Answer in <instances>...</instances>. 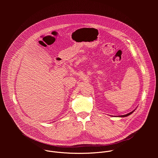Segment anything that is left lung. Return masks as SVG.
Returning a JSON list of instances; mask_svg holds the SVG:
<instances>
[{
  "mask_svg": "<svg viewBox=\"0 0 158 158\" xmlns=\"http://www.w3.org/2000/svg\"><path fill=\"white\" fill-rule=\"evenodd\" d=\"M134 111V110H132V112H129V113H128V114H125V115H122V116H118V117H126V116H129L130 114H131L132 112Z\"/></svg>",
  "mask_w": 158,
  "mask_h": 158,
  "instance_id": "obj_1",
  "label": "left lung"
}]
</instances>
